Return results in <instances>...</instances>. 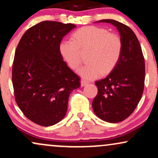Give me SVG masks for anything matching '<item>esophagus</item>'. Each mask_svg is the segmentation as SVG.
<instances>
[{
    "instance_id": "1",
    "label": "esophagus",
    "mask_w": 158,
    "mask_h": 158,
    "mask_svg": "<svg viewBox=\"0 0 158 158\" xmlns=\"http://www.w3.org/2000/svg\"><path fill=\"white\" fill-rule=\"evenodd\" d=\"M88 84V82L87 81L85 80H81V86L83 87V86H85V85H87Z\"/></svg>"
}]
</instances>
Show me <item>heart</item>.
Here are the masks:
<instances>
[{
  "label": "heart",
  "instance_id": "heart-1",
  "mask_svg": "<svg viewBox=\"0 0 158 158\" xmlns=\"http://www.w3.org/2000/svg\"><path fill=\"white\" fill-rule=\"evenodd\" d=\"M73 40H64L59 52L70 68L76 70L81 64V50H89L88 61L78 70L86 80L98 79L102 73H110L118 64L123 50L122 39L117 34L95 26L82 27L73 35Z\"/></svg>",
  "mask_w": 158,
  "mask_h": 158
}]
</instances>
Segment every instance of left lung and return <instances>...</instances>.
Masks as SVG:
<instances>
[{"mask_svg": "<svg viewBox=\"0 0 158 158\" xmlns=\"http://www.w3.org/2000/svg\"><path fill=\"white\" fill-rule=\"evenodd\" d=\"M123 42L120 59L105 79L95 82L98 93L92 107L99 118L108 123H119L129 117L142 97L145 81V61L137 36L130 27L112 19Z\"/></svg>", "mask_w": 158, "mask_h": 158, "instance_id": "1", "label": "left lung"}]
</instances>
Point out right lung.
Here are the masks:
<instances>
[{
    "label": "right lung",
    "mask_w": 158,
    "mask_h": 158,
    "mask_svg": "<svg viewBox=\"0 0 158 158\" xmlns=\"http://www.w3.org/2000/svg\"><path fill=\"white\" fill-rule=\"evenodd\" d=\"M76 26L41 21L24 32L12 64L15 102L32 122L55 125L64 117L70 94L80 87V78L59 52L63 37Z\"/></svg>",
    "instance_id": "right-lung-1"
}]
</instances>
